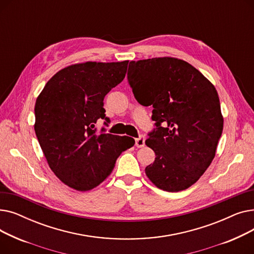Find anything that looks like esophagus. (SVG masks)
Wrapping results in <instances>:
<instances>
[{
	"mask_svg": "<svg viewBox=\"0 0 254 254\" xmlns=\"http://www.w3.org/2000/svg\"><path fill=\"white\" fill-rule=\"evenodd\" d=\"M136 146L138 148H140V147H143V146L145 145V137L144 136H140L139 138H137L136 140Z\"/></svg>",
	"mask_w": 254,
	"mask_h": 254,
	"instance_id": "obj_1",
	"label": "esophagus"
}]
</instances>
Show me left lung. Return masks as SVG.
I'll return each instance as SVG.
<instances>
[{
	"mask_svg": "<svg viewBox=\"0 0 254 254\" xmlns=\"http://www.w3.org/2000/svg\"><path fill=\"white\" fill-rule=\"evenodd\" d=\"M128 83L136 100L152 106L156 127L145 144L155 153L145 168L166 191L189 189L208 169L222 134L218 93L190 64L175 58L131 61Z\"/></svg>",
	"mask_w": 254,
	"mask_h": 254,
	"instance_id": "8db88e82",
	"label": "left lung"
}]
</instances>
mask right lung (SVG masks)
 I'll use <instances>...</instances> for the list:
<instances>
[{"label": "right lung", "instance_id": "1", "mask_svg": "<svg viewBox=\"0 0 254 254\" xmlns=\"http://www.w3.org/2000/svg\"><path fill=\"white\" fill-rule=\"evenodd\" d=\"M128 61L71 64L52 76L37 98L35 132L56 176L85 191L112 172L117 157L135 140L97 131L106 117L104 98L126 77Z\"/></svg>", "mask_w": 254, "mask_h": 254}]
</instances>
